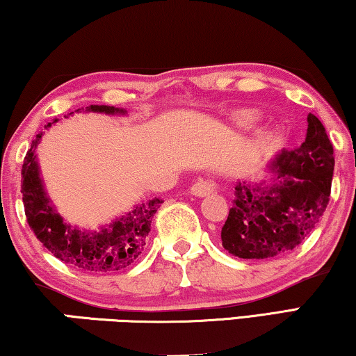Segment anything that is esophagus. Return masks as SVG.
<instances>
[{
	"label": "esophagus",
	"instance_id": "esophagus-1",
	"mask_svg": "<svg viewBox=\"0 0 356 356\" xmlns=\"http://www.w3.org/2000/svg\"><path fill=\"white\" fill-rule=\"evenodd\" d=\"M216 190V184L211 179H200L190 187V193L195 197H207V195L213 193Z\"/></svg>",
	"mask_w": 356,
	"mask_h": 356
}]
</instances>
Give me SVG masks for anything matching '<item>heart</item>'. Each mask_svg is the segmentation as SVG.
I'll return each instance as SVG.
<instances>
[{
    "instance_id": "heart-1",
    "label": "heart",
    "mask_w": 356,
    "mask_h": 356,
    "mask_svg": "<svg viewBox=\"0 0 356 356\" xmlns=\"http://www.w3.org/2000/svg\"><path fill=\"white\" fill-rule=\"evenodd\" d=\"M234 121L235 124H238V126H248V124L257 121V114L253 111H238L234 116Z\"/></svg>"
}]
</instances>
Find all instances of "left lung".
<instances>
[{
	"mask_svg": "<svg viewBox=\"0 0 356 356\" xmlns=\"http://www.w3.org/2000/svg\"><path fill=\"white\" fill-rule=\"evenodd\" d=\"M273 184L237 180L234 204L221 230L234 257L264 259L303 242L326 211L334 172V148L321 121L308 114L307 138L282 149L269 164Z\"/></svg>",
	"mask_w": 356,
	"mask_h": 356,
	"instance_id": "left-lung-1",
	"label": "left lung"
}]
</instances>
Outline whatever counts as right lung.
Wrapping results in <instances>:
<instances>
[{
    "label": "right lung",
    "mask_w": 356,
    "mask_h": 356,
    "mask_svg": "<svg viewBox=\"0 0 356 356\" xmlns=\"http://www.w3.org/2000/svg\"><path fill=\"white\" fill-rule=\"evenodd\" d=\"M79 111L80 109L76 113ZM85 111L104 114L127 113L106 104H90ZM53 122H58V119ZM53 122H49L47 129L51 127ZM43 134L40 132L33 140L22 164L21 192L30 229L48 252L66 264H71L72 268L85 273L122 271L143 252L152 219L163 200L154 197L147 203L137 204L132 211L114 219L109 226L102 227L98 232L72 227L59 216L56 208L49 202L40 177L35 148Z\"/></svg>",
    "instance_id": "right-lung-1"
}]
</instances>
